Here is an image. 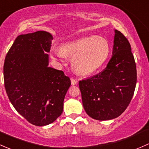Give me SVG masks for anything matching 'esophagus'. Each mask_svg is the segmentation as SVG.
Wrapping results in <instances>:
<instances>
[{"mask_svg": "<svg viewBox=\"0 0 149 149\" xmlns=\"http://www.w3.org/2000/svg\"><path fill=\"white\" fill-rule=\"evenodd\" d=\"M71 83L72 85H75L78 83V81L74 78H71Z\"/></svg>", "mask_w": 149, "mask_h": 149, "instance_id": "obj_1", "label": "esophagus"}]
</instances>
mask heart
Masks as SVG:
<instances>
[{
    "label": "heart",
    "mask_w": 149,
    "mask_h": 149,
    "mask_svg": "<svg viewBox=\"0 0 149 149\" xmlns=\"http://www.w3.org/2000/svg\"><path fill=\"white\" fill-rule=\"evenodd\" d=\"M110 52L108 42L102 37L82 38L61 48H53L52 52L60 59L72 58L73 67L78 73L87 74L97 70L105 62Z\"/></svg>",
    "instance_id": "1"
}]
</instances>
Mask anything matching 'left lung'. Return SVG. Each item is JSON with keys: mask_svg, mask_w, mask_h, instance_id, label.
Returning a JSON list of instances; mask_svg holds the SVG:
<instances>
[{"mask_svg": "<svg viewBox=\"0 0 149 149\" xmlns=\"http://www.w3.org/2000/svg\"><path fill=\"white\" fill-rule=\"evenodd\" d=\"M136 66L131 44L115 30L113 55L107 67L97 74L79 82L82 104L92 118H116L125 110L134 94Z\"/></svg>", "mask_w": 149, "mask_h": 149, "instance_id": "obj_1", "label": "left lung"}]
</instances>
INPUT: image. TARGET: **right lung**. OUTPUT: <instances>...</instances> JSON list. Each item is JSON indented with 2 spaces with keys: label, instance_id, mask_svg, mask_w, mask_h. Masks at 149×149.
Listing matches in <instances>:
<instances>
[{
  "label": "right lung",
  "instance_id": "obj_1",
  "mask_svg": "<svg viewBox=\"0 0 149 149\" xmlns=\"http://www.w3.org/2000/svg\"><path fill=\"white\" fill-rule=\"evenodd\" d=\"M52 36L44 31L17 36L6 56L4 85L10 102L30 123H52L63 111L71 85L62 70L49 67Z\"/></svg>",
  "mask_w": 149,
  "mask_h": 149
}]
</instances>
